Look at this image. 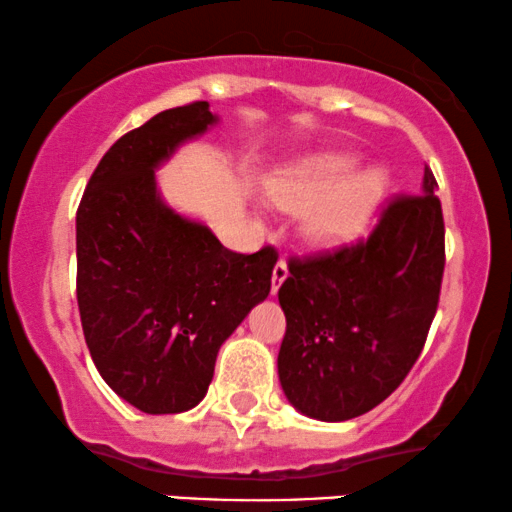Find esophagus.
Masks as SVG:
<instances>
[{
	"mask_svg": "<svg viewBox=\"0 0 512 512\" xmlns=\"http://www.w3.org/2000/svg\"><path fill=\"white\" fill-rule=\"evenodd\" d=\"M288 278V264L283 260L276 262L274 271H271V293H278V288H281V283Z\"/></svg>",
	"mask_w": 512,
	"mask_h": 512,
	"instance_id": "34e87169",
	"label": "esophagus"
}]
</instances>
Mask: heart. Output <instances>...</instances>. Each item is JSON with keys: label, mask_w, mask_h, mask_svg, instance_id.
<instances>
[{"label": "heart", "mask_w": 512, "mask_h": 512, "mask_svg": "<svg viewBox=\"0 0 512 512\" xmlns=\"http://www.w3.org/2000/svg\"><path fill=\"white\" fill-rule=\"evenodd\" d=\"M357 167L354 155L321 153L278 172L264 193L283 212L307 210L302 234L312 243H340L364 231L385 196L383 174Z\"/></svg>", "instance_id": "obj_1"}]
</instances>
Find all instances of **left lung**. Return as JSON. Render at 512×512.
Listing matches in <instances>:
<instances>
[{
    "label": "left lung",
    "mask_w": 512,
    "mask_h": 512,
    "mask_svg": "<svg viewBox=\"0 0 512 512\" xmlns=\"http://www.w3.org/2000/svg\"><path fill=\"white\" fill-rule=\"evenodd\" d=\"M435 189L425 167L418 196L394 198L364 241L288 262L278 380L304 416L340 423L375 409L423 352L444 274Z\"/></svg>",
    "instance_id": "left-lung-1"
}]
</instances>
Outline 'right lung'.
<instances>
[{
    "instance_id": "obj_1",
    "label": "right lung",
    "mask_w": 512,
    "mask_h": 512,
    "mask_svg": "<svg viewBox=\"0 0 512 512\" xmlns=\"http://www.w3.org/2000/svg\"><path fill=\"white\" fill-rule=\"evenodd\" d=\"M217 122L208 101L170 108L108 148L77 208V307L94 366L134 409L189 411L222 342L271 290L267 245L226 250L167 208L155 170Z\"/></svg>"
}]
</instances>
